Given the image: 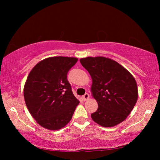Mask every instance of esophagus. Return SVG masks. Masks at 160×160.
<instances>
[{"label":"esophagus","instance_id":"esophagus-1","mask_svg":"<svg viewBox=\"0 0 160 160\" xmlns=\"http://www.w3.org/2000/svg\"><path fill=\"white\" fill-rule=\"evenodd\" d=\"M89 99H90V95H89V94L88 93H85L84 95L82 96V99L84 100V101H86V100H88Z\"/></svg>","mask_w":160,"mask_h":160}]
</instances>
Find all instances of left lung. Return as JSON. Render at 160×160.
<instances>
[{
  "instance_id": "8db88e82",
  "label": "left lung",
  "mask_w": 160,
  "mask_h": 160,
  "mask_svg": "<svg viewBox=\"0 0 160 160\" xmlns=\"http://www.w3.org/2000/svg\"><path fill=\"white\" fill-rule=\"evenodd\" d=\"M80 61L91 75V92L98 104V109L91 114L92 120L103 127L122 122L133 109L138 96L133 76L108 58L87 57Z\"/></svg>"
}]
</instances>
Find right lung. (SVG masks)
Masks as SVG:
<instances>
[{
	"label": "right lung",
	"instance_id": "right-lung-1",
	"mask_svg": "<svg viewBox=\"0 0 160 160\" xmlns=\"http://www.w3.org/2000/svg\"><path fill=\"white\" fill-rule=\"evenodd\" d=\"M77 61L72 57L47 58L29 72L24 98L32 117L45 128L54 131L67 125L80 103L67 80L68 72Z\"/></svg>",
	"mask_w": 160,
	"mask_h": 160
}]
</instances>
